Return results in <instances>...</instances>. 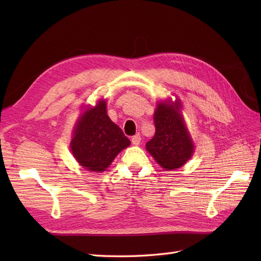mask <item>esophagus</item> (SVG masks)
<instances>
[{"instance_id":"34e87169","label":"esophagus","mask_w":261,"mask_h":261,"mask_svg":"<svg viewBox=\"0 0 261 261\" xmlns=\"http://www.w3.org/2000/svg\"><path fill=\"white\" fill-rule=\"evenodd\" d=\"M140 140H141V137H140L139 134H136L135 136L132 137V143H133V145H135V146L140 144Z\"/></svg>"}]
</instances>
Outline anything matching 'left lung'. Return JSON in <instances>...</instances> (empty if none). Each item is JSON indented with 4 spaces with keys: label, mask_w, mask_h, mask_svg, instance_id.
Listing matches in <instances>:
<instances>
[{
    "label": "left lung",
    "mask_w": 261,
    "mask_h": 261,
    "mask_svg": "<svg viewBox=\"0 0 261 261\" xmlns=\"http://www.w3.org/2000/svg\"><path fill=\"white\" fill-rule=\"evenodd\" d=\"M179 103L158 106L153 122L154 136L146 148L164 170H174L185 164L194 152V145L179 113Z\"/></svg>",
    "instance_id": "obj_1"
}]
</instances>
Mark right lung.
<instances>
[{
	"instance_id": "obj_1",
	"label": "right lung",
	"mask_w": 261,
	"mask_h": 261,
	"mask_svg": "<svg viewBox=\"0 0 261 261\" xmlns=\"http://www.w3.org/2000/svg\"><path fill=\"white\" fill-rule=\"evenodd\" d=\"M130 140L107 114L106 101L87 110L74 132L70 148L82 167L93 172L105 171Z\"/></svg>"
}]
</instances>
